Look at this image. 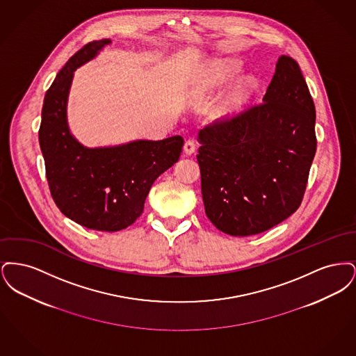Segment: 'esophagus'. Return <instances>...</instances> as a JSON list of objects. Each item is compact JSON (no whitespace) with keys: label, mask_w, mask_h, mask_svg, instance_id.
Segmentation results:
<instances>
[{"label":"esophagus","mask_w":356,"mask_h":356,"mask_svg":"<svg viewBox=\"0 0 356 356\" xmlns=\"http://www.w3.org/2000/svg\"><path fill=\"white\" fill-rule=\"evenodd\" d=\"M195 151H196L195 141L193 140H186V143H184V153L189 156V154H192Z\"/></svg>","instance_id":"obj_1"}]
</instances>
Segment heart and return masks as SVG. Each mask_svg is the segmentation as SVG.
<instances>
[{
  "instance_id": "1",
  "label": "heart",
  "mask_w": 356,
  "mask_h": 356,
  "mask_svg": "<svg viewBox=\"0 0 356 356\" xmlns=\"http://www.w3.org/2000/svg\"><path fill=\"white\" fill-rule=\"evenodd\" d=\"M237 72V65L232 61H220L215 65L213 72L208 80V85L209 86H215V85H221L227 81H229L234 74ZM252 89V83L251 81H244L241 84L237 85L236 88L229 93L228 99L224 102L218 111L219 116H224L228 112H231L232 109H235L237 105H240L241 102H244L250 92Z\"/></svg>"
}]
</instances>
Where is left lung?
<instances>
[{"label": "left lung", "mask_w": 356, "mask_h": 356, "mask_svg": "<svg viewBox=\"0 0 356 356\" xmlns=\"http://www.w3.org/2000/svg\"><path fill=\"white\" fill-rule=\"evenodd\" d=\"M315 118L302 69L283 54L263 102L199 132L204 207L218 229L252 236L296 212L316 152Z\"/></svg>", "instance_id": "left-lung-1"}]
</instances>
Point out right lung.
Segmentation results:
<instances>
[{
    "label": "right lung",
    "mask_w": 356,
    "mask_h": 356,
    "mask_svg": "<svg viewBox=\"0 0 356 356\" xmlns=\"http://www.w3.org/2000/svg\"><path fill=\"white\" fill-rule=\"evenodd\" d=\"M109 42H88L58 72L44 99L38 140L58 209L89 229L116 232L140 218L154 180L179 160L184 138L88 149L69 134L65 108L73 72Z\"/></svg>",
    "instance_id": "1"
}]
</instances>
